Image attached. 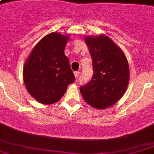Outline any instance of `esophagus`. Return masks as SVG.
Segmentation results:
<instances>
[{"mask_svg":"<svg viewBox=\"0 0 154 154\" xmlns=\"http://www.w3.org/2000/svg\"><path fill=\"white\" fill-rule=\"evenodd\" d=\"M79 74H80V72H79V71L74 72V75H75V77H78V76H79Z\"/></svg>","mask_w":154,"mask_h":154,"instance_id":"obj_1","label":"esophagus"}]
</instances>
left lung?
Returning <instances> with one entry per match:
<instances>
[{"mask_svg":"<svg viewBox=\"0 0 154 154\" xmlns=\"http://www.w3.org/2000/svg\"><path fill=\"white\" fill-rule=\"evenodd\" d=\"M92 59L93 77L80 87L86 103L103 109L113 105L126 91L129 82V65L125 54L107 36H86Z\"/></svg>","mask_w":154,"mask_h":154,"instance_id":"8db88e82","label":"left lung"}]
</instances>
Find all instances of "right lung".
Wrapping results in <instances>:
<instances>
[{"label":"right lung","instance_id":"add662e5","mask_svg":"<svg viewBox=\"0 0 154 154\" xmlns=\"http://www.w3.org/2000/svg\"><path fill=\"white\" fill-rule=\"evenodd\" d=\"M68 36L52 32L33 48L23 68V81L29 94L40 103H56L75 81L64 49Z\"/></svg>","mask_w":154,"mask_h":154}]
</instances>
